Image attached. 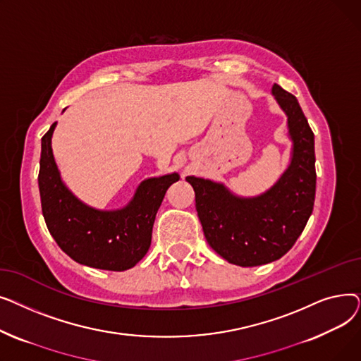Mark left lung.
Instances as JSON below:
<instances>
[{
    "label": "left lung",
    "mask_w": 361,
    "mask_h": 361,
    "mask_svg": "<svg viewBox=\"0 0 361 361\" xmlns=\"http://www.w3.org/2000/svg\"><path fill=\"white\" fill-rule=\"evenodd\" d=\"M272 94L287 116L291 157L286 171L267 192L244 197L224 183L188 176L196 211L211 247L225 260L249 268L286 255L305 230L316 195L314 135L295 97L281 86Z\"/></svg>",
    "instance_id": "1"
}]
</instances>
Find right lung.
<instances>
[{
    "mask_svg": "<svg viewBox=\"0 0 361 361\" xmlns=\"http://www.w3.org/2000/svg\"><path fill=\"white\" fill-rule=\"evenodd\" d=\"M54 123L42 137L39 193L48 230L74 262L104 271H127L145 257L152 228L168 187L177 173L143 180L131 200L120 209L102 211L75 196L61 178L51 139Z\"/></svg>",
    "mask_w": 361,
    "mask_h": 361,
    "instance_id": "add662e5",
    "label": "right lung"
}]
</instances>
